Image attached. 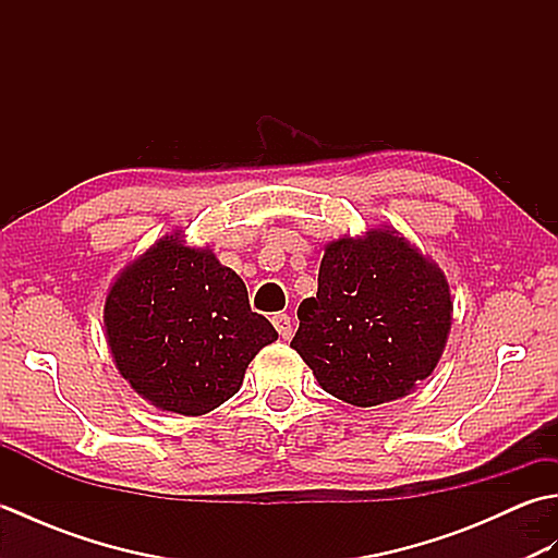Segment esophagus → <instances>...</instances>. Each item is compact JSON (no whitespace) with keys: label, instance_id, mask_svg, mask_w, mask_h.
<instances>
[{"label":"esophagus","instance_id":"esophagus-1","mask_svg":"<svg viewBox=\"0 0 558 558\" xmlns=\"http://www.w3.org/2000/svg\"><path fill=\"white\" fill-rule=\"evenodd\" d=\"M272 322V326H276V330L280 333V338H286V340H290L292 338V322H290V316L288 314H276L270 318Z\"/></svg>","mask_w":558,"mask_h":558}]
</instances>
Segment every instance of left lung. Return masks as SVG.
Instances as JSON below:
<instances>
[{
    "instance_id": "1",
    "label": "left lung",
    "mask_w": 558,
    "mask_h": 558,
    "mask_svg": "<svg viewBox=\"0 0 558 558\" xmlns=\"http://www.w3.org/2000/svg\"><path fill=\"white\" fill-rule=\"evenodd\" d=\"M450 310L444 272L402 236L374 230L328 244L318 292L300 304L290 345L326 393L372 408L434 372Z\"/></svg>"
}]
</instances>
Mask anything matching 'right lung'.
<instances>
[{
  "instance_id": "1",
  "label": "right lung",
  "mask_w": 558,
  "mask_h": 558,
  "mask_svg": "<svg viewBox=\"0 0 558 558\" xmlns=\"http://www.w3.org/2000/svg\"><path fill=\"white\" fill-rule=\"evenodd\" d=\"M105 326L117 369L136 393L186 417L230 400L248 362L278 340L248 306L242 278L180 236H165L117 278Z\"/></svg>"
}]
</instances>
